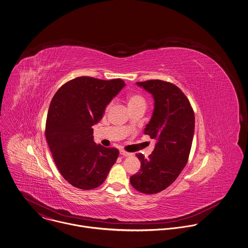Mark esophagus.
<instances>
[{
    "label": "esophagus",
    "mask_w": 248,
    "mask_h": 248,
    "mask_svg": "<svg viewBox=\"0 0 248 248\" xmlns=\"http://www.w3.org/2000/svg\"><path fill=\"white\" fill-rule=\"evenodd\" d=\"M120 154L123 155V156H125V157H128V156H131V155H132V153L126 152L125 150H121V151H120Z\"/></svg>",
    "instance_id": "esophagus-1"
}]
</instances>
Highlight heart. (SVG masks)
<instances>
[{"label":"heart","instance_id":"b5f03b06","mask_svg":"<svg viewBox=\"0 0 248 248\" xmlns=\"http://www.w3.org/2000/svg\"><path fill=\"white\" fill-rule=\"evenodd\" d=\"M126 102L129 109H134L139 107H145V100L139 94H130L126 98ZM109 106H108L107 109H108Z\"/></svg>","mask_w":248,"mask_h":248}]
</instances>
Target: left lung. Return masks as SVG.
<instances>
[{
  "mask_svg": "<svg viewBox=\"0 0 248 248\" xmlns=\"http://www.w3.org/2000/svg\"><path fill=\"white\" fill-rule=\"evenodd\" d=\"M137 84L153 95L155 108L144 134L157 143L148 158L136 155L140 170L130 177V184L139 192L156 194L175 182L188 161L195 116L189 100L177 85L161 80Z\"/></svg>",
  "mask_w": 248,
  "mask_h": 248,
  "instance_id": "obj_1",
  "label": "left lung"
}]
</instances>
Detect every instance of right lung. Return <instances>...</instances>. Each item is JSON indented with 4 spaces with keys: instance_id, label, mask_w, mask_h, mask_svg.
Segmentation results:
<instances>
[{
    "instance_id": "right-lung-1",
    "label": "right lung",
    "mask_w": 248,
    "mask_h": 248,
    "mask_svg": "<svg viewBox=\"0 0 248 248\" xmlns=\"http://www.w3.org/2000/svg\"><path fill=\"white\" fill-rule=\"evenodd\" d=\"M124 82L82 76L62 84L53 96L46 123V138L60 173L83 190L100 186L119 150L93 140L92 126L104 115Z\"/></svg>"
}]
</instances>
